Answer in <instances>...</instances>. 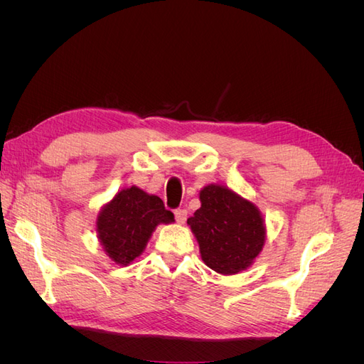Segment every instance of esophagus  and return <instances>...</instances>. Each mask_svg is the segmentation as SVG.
<instances>
[{
	"mask_svg": "<svg viewBox=\"0 0 364 364\" xmlns=\"http://www.w3.org/2000/svg\"><path fill=\"white\" fill-rule=\"evenodd\" d=\"M174 217H176V222L178 223H185L186 220V209H174Z\"/></svg>",
	"mask_w": 364,
	"mask_h": 364,
	"instance_id": "obj_1",
	"label": "esophagus"
}]
</instances>
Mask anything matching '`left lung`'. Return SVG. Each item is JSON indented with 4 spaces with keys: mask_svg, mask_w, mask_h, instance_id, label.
Masks as SVG:
<instances>
[{
    "mask_svg": "<svg viewBox=\"0 0 364 364\" xmlns=\"http://www.w3.org/2000/svg\"><path fill=\"white\" fill-rule=\"evenodd\" d=\"M200 208L186 220L209 269L235 274L252 266L266 241L259 209L222 185H206Z\"/></svg>",
    "mask_w": 364,
    "mask_h": 364,
    "instance_id": "left-lung-1",
    "label": "left lung"
}]
</instances>
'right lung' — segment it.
Masks as SVG:
<instances>
[{
    "label": "right lung",
    "mask_w": 364,
    "mask_h": 364,
    "mask_svg": "<svg viewBox=\"0 0 364 364\" xmlns=\"http://www.w3.org/2000/svg\"><path fill=\"white\" fill-rule=\"evenodd\" d=\"M171 222L173 213L158 196L130 186L103 206L97 217V234L106 255L118 266H127L146 249L156 226Z\"/></svg>",
    "instance_id": "right-lung-1"
}]
</instances>
